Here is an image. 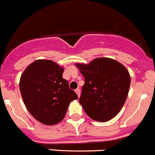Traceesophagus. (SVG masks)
<instances>
[{"label": "esophagus", "instance_id": "1", "mask_svg": "<svg viewBox=\"0 0 155 155\" xmlns=\"http://www.w3.org/2000/svg\"><path fill=\"white\" fill-rule=\"evenodd\" d=\"M75 92H76V94H78V97H80V96H81V91H80L79 88H77V89L75 90Z\"/></svg>", "mask_w": 155, "mask_h": 155}]
</instances>
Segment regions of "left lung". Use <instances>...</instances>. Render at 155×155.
Listing matches in <instances>:
<instances>
[{
	"label": "left lung",
	"instance_id": "8db88e82",
	"mask_svg": "<svg viewBox=\"0 0 155 155\" xmlns=\"http://www.w3.org/2000/svg\"><path fill=\"white\" fill-rule=\"evenodd\" d=\"M85 78L79 102L91 119L107 121L117 115L127 97L130 76L114 59L97 58L88 64H76Z\"/></svg>",
	"mask_w": 155,
	"mask_h": 155
}]
</instances>
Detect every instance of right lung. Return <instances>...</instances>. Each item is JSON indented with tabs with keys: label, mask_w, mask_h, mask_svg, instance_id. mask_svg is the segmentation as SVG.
<instances>
[{
	"label": "right lung",
	"mask_w": 155,
	"mask_h": 155,
	"mask_svg": "<svg viewBox=\"0 0 155 155\" xmlns=\"http://www.w3.org/2000/svg\"><path fill=\"white\" fill-rule=\"evenodd\" d=\"M64 69L50 60H36L21 75L20 90L29 113L39 122L54 125L61 121L69 103L78 95L62 78Z\"/></svg>",
	"instance_id": "1"
}]
</instances>
